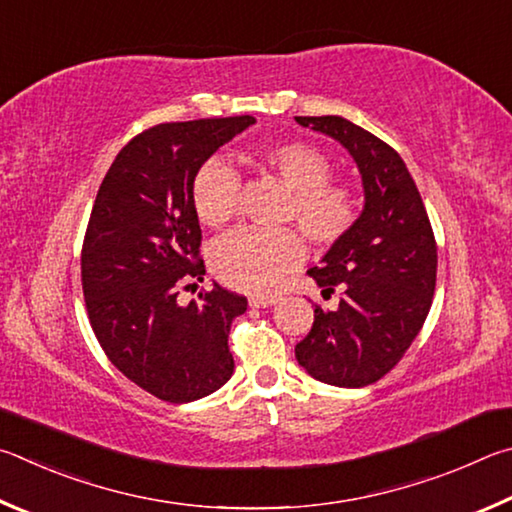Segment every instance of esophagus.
I'll return each instance as SVG.
<instances>
[{
	"label": "esophagus",
	"mask_w": 512,
	"mask_h": 512,
	"mask_svg": "<svg viewBox=\"0 0 512 512\" xmlns=\"http://www.w3.org/2000/svg\"><path fill=\"white\" fill-rule=\"evenodd\" d=\"M281 297L276 292H265V294H251L249 297V306L254 308H270L274 306L276 301H279Z\"/></svg>",
	"instance_id": "obj_1"
}]
</instances>
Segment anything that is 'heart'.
I'll return each instance as SVG.
<instances>
[{"label": "heart", "mask_w": 512, "mask_h": 512, "mask_svg": "<svg viewBox=\"0 0 512 512\" xmlns=\"http://www.w3.org/2000/svg\"><path fill=\"white\" fill-rule=\"evenodd\" d=\"M251 161L288 186L279 222H292L312 245L330 247L355 229L362 215L360 193L333 177V161L308 141H283L258 150ZM240 177L220 159L200 166L191 184L195 215L206 227L220 229L236 215ZM303 240L294 229H240L211 249V270L229 288L261 292L297 267Z\"/></svg>", "instance_id": "1"}]
</instances>
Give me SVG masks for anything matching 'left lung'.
Returning a JSON list of instances; mask_svg holds the SVG:
<instances>
[{
    "mask_svg": "<svg viewBox=\"0 0 512 512\" xmlns=\"http://www.w3.org/2000/svg\"><path fill=\"white\" fill-rule=\"evenodd\" d=\"M351 152L366 204L355 229L308 274L339 290V308L315 306L310 333L294 348L312 378L366 387L396 366L423 328L436 290V238L414 177L389 143L342 116H294Z\"/></svg>",
    "mask_w": 512,
    "mask_h": 512,
    "instance_id": "left-lung-1",
    "label": "left lung"
}]
</instances>
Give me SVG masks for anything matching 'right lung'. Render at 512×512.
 <instances>
[{
    "label": "right lung",
    "mask_w": 512,
    "mask_h": 512,
    "mask_svg": "<svg viewBox=\"0 0 512 512\" xmlns=\"http://www.w3.org/2000/svg\"><path fill=\"white\" fill-rule=\"evenodd\" d=\"M251 123L245 114L139 132L112 161L89 213L80 249L89 324L125 378L173 405L209 396L233 373L229 330L247 299L218 283L186 308L177 297L204 281L193 177Z\"/></svg>",
    "instance_id": "right-lung-1"
}]
</instances>
